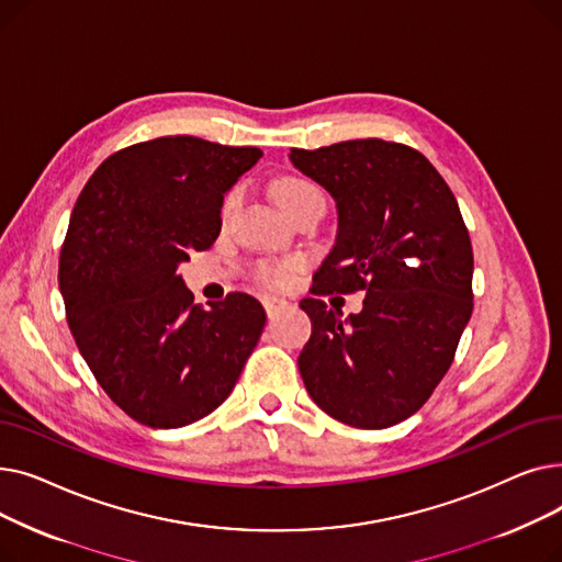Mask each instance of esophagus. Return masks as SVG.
Instances as JSON below:
<instances>
[{
    "label": "esophagus",
    "instance_id": "esophagus-1",
    "mask_svg": "<svg viewBox=\"0 0 562 562\" xmlns=\"http://www.w3.org/2000/svg\"><path fill=\"white\" fill-rule=\"evenodd\" d=\"M286 307L284 299H263V310L269 314V318L278 316V312H282Z\"/></svg>",
    "mask_w": 562,
    "mask_h": 562
}]
</instances>
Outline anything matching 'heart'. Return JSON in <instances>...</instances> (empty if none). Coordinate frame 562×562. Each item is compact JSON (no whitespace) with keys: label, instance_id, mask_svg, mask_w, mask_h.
Returning a JSON list of instances; mask_svg holds the SVG:
<instances>
[{"label":"heart","instance_id":"heart-1","mask_svg":"<svg viewBox=\"0 0 562 562\" xmlns=\"http://www.w3.org/2000/svg\"><path fill=\"white\" fill-rule=\"evenodd\" d=\"M321 193L312 182L301 180V177H282V180L276 182L273 187V198L280 204V210L286 214L291 212L293 206L301 204L305 198ZM241 200V191L239 189H232L225 193L223 202H221V218L227 221L236 206H239ZM301 269V261L296 259H289V261H261L255 263L252 269V278L255 282H259L261 286H269V289H280L284 286L291 276Z\"/></svg>","mask_w":562,"mask_h":562}]
</instances>
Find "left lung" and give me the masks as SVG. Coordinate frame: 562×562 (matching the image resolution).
Returning a JSON list of instances; mask_svg holds the SVG:
<instances>
[{
  "label": "left lung",
  "mask_w": 562,
  "mask_h": 562,
  "mask_svg": "<svg viewBox=\"0 0 562 562\" xmlns=\"http://www.w3.org/2000/svg\"><path fill=\"white\" fill-rule=\"evenodd\" d=\"M289 159L337 202V244L314 276V296L367 291L348 318L321 299L301 301L312 318L303 382L333 419L390 428L430 398L474 307V252L458 200L422 153L394 140L291 147Z\"/></svg>",
  "instance_id": "1"
}]
</instances>
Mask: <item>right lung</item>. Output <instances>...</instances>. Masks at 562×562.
Here are the masks:
<instances>
[{"label":"right lung","mask_w":562,"mask_h":562,"mask_svg":"<svg viewBox=\"0 0 562 562\" xmlns=\"http://www.w3.org/2000/svg\"><path fill=\"white\" fill-rule=\"evenodd\" d=\"M261 157L195 136L113 153L86 182L58 259L81 358L106 396L150 428L189 426L234 390L266 314L248 293L202 307L177 266L221 232V202Z\"/></svg>","instance_id":"right-lung-1"}]
</instances>
